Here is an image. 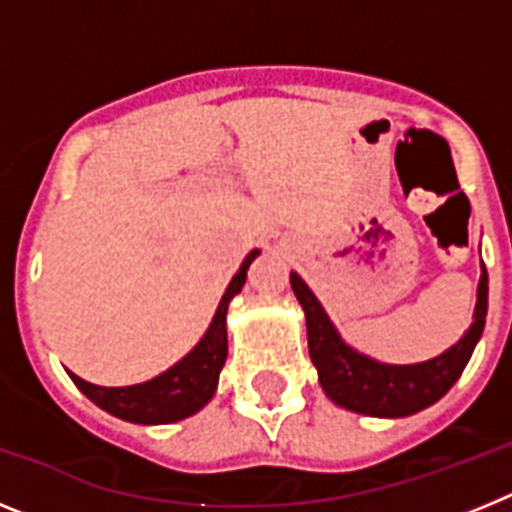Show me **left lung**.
Listing matches in <instances>:
<instances>
[{
	"instance_id": "1",
	"label": "left lung",
	"mask_w": 512,
	"mask_h": 512,
	"mask_svg": "<svg viewBox=\"0 0 512 512\" xmlns=\"http://www.w3.org/2000/svg\"><path fill=\"white\" fill-rule=\"evenodd\" d=\"M292 292L305 310L307 348L318 369L320 387L338 408L351 413L372 415V418H408L431 408L461 377L464 366L472 359L474 346L482 338L487 318V269L482 264L477 284V305L472 325L443 354L418 364H384L361 354L341 338L320 300L312 295L305 279L292 271L289 274Z\"/></svg>"
}]
</instances>
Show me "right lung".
Returning <instances> with one entry per match:
<instances>
[{"mask_svg":"<svg viewBox=\"0 0 512 512\" xmlns=\"http://www.w3.org/2000/svg\"><path fill=\"white\" fill-rule=\"evenodd\" d=\"M259 253V248H253L243 259L241 269L235 271V277L225 287V295L220 297V305L212 315L205 336L166 372L148 382L128 384V387H99V384L76 377L74 372H69V377L97 408L120 420H128V423L164 425L200 413L215 395L220 369L228 359V325H225L228 305L246 284L248 266Z\"/></svg>","mask_w":512,"mask_h":512,"instance_id":"add662e5","label":"right lung"}]
</instances>
